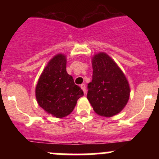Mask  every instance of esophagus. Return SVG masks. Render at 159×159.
<instances>
[{"instance_id": "esophagus-1", "label": "esophagus", "mask_w": 159, "mask_h": 159, "mask_svg": "<svg viewBox=\"0 0 159 159\" xmlns=\"http://www.w3.org/2000/svg\"><path fill=\"white\" fill-rule=\"evenodd\" d=\"M81 89L83 90V91H84V94H86V87H85V84H81Z\"/></svg>"}]
</instances>
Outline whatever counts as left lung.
I'll return each instance as SVG.
<instances>
[{
  "label": "left lung",
  "instance_id": "left-lung-1",
  "mask_svg": "<svg viewBox=\"0 0 159 159\" xmlns=\"http://www.w3.org/2000/svg\"><path fill=\"white\" fill-rule=\"evenodd\" d=\"M92 81L88 84L87 98L95 113L112 117L122 111L130 96L125 75L113 59L105 52L92 57Z\"/></svg>",
  "mask_w": 159,
  "mask_h": 159
}]
</instances>
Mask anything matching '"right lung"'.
<instances>
[{"instance_id":"add662e5","label":"right lung","mask_w":159,"mask_h":159,"mask_svg":"<svg viewBox=\"0 0 159 159\" xmlns=\"http://www.w3.org/2000/svg\"><path fill=\"white\" fill-rule=\"evenodd\" d=\"M66 63L65 54H57L52 57L41 73L35 89L40 107L58 118L71 113L78 99L84 95L72 76L67 73Z\"/></svg>"}]
</instances>
